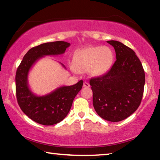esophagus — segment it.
<instances>
[{
    "label": "esophagus",
    "mask_w": 160,
    "mask_h": 160,
    "mask_svg": "<svg viewBox=\"0 0 160 160\" xmlns=\"http://www.w3.org/2000/svg\"><path fill=\"white\" fill-rule=\"evenodd\" d=\"M90 84H89L88 82H84V83H83V87L84 88H90Z\"/></svg>",
    "instance_id": "1"
}]
</instances>
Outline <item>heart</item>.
I'll use <instances>...</instances> for the list:
<instances>
[{
	"label": "heart",
	"mask_w": 160,
	"mask_h": 160,
	"mask_svg": "<svg viewBox=\"0 0 160 160\" xmlns=\"http://www.w3.org/2000/svg\"><path fill=\"white\" fill-rule=\"evenodd\" d=\"M113 58L112 49L107 47H90L78 51L73 57V67L78 72L89 70L94 76L105 73Z\"/></svg>",
	"instance_id": "heart-1"
}]
</instances>
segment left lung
Returning a JSON list of instances; mask_svg holds the SVG:
<instances>
[{
	"label": "left lung",
	"mask_w": 160,
	"mask_h": 160,
	"mask_svg": "<svg viewBox=\"0 0 160 160\" xmlns=\"http://www.w3.org/2000/svg\"><path fill=\"white\" fill-rule=\"evenodd\" d=\"M116 51V60L106 74L92 78L93 106L104 120L118 122L137 110L145 82L142 63L131 48L114 40L107 41Z\"/></svg>",
	"instance_id": "obj_1"
}]
</instances>
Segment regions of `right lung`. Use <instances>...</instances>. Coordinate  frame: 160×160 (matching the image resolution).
<instances>
[{
	"label": "right lung",
	"instance_id": "1",
	"mask_svg": "<svg viewBox=\"0 0 160 160\" xmlns=\"http://www.w3.org/2000/svg\"><path fill=\"white\" fill-rule=\"evenodd\" d=\"M70 44L58 41L42 44L29 49L18 66L15 75L16 97L22 111L35 122L51 126L61 122L71 108L73 99L82 88L83 81L70 86H62L44 96L32 92L28 85V74L36 62L45 56L65 53ZM61 64L65 68L63 64Z\"/></svg>",
	"mask_w": 160,
	"mask_h": 160
}]
</instances>
